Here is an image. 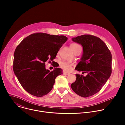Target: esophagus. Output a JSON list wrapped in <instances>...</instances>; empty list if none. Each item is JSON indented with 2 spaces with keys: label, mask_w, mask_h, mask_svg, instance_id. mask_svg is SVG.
<instances>
[{
  "label": "esophagus",
  "mask_w": 125,
  "mask_h": 125,
  "mask_svg": "<svg viewBox=\"0 0 125 125\" xmlns=\"http://www.w3.org/2000/svg\"><path fill=\"white\" fill-rule=\"evenodd\" d=\"M63 74H64V75H69L70 74V73H67V72H63Z\"/></svg>",
  "instance_id": "esophagus-1"
}]
</instances>
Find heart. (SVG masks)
I'll return each instance as SVG.
<instances>
[{
    "instance_id": "heart-1",
    "label": "heart",
    "mask_w": 125,
    "mask_h": 125,
    "mask_svg": "<svg viewBox=\"0 0 125 125\" xmlns=\"http://www.w3.org/2000/svg\"><path fill=\"white\" fill-rule=\"evenodd\" d=\"M75 45H77V44L72 43L70 45V46L72 47ZM60 67L63 69H64L65 71H70L71 70V69H72V64L67 62H61L60 64Z\"/></svg>"
}]
</instances>
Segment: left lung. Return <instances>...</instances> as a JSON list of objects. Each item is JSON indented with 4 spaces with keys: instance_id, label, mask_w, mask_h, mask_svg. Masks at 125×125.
Returning a JSON list of instances; mask_svg holds the SVG:
<instances>
[{
    "instance_id": "left-lung-1",
    "label": "left lung",
    "mask_w": 125,
    "mask_h": 125,
    "mask_svg": "<svg viewBox=\"0 0 125 125\" xmlns=\"http://www.w3.org/2000/svg\"><path fill=\"white\" fill-rule=\"evenodd\" d=\"M72 41L83 48L81 61L75 70L87 75L76 74V80L71 84V88L78 95L87 97L100 91L110 77L112 55L106 44L94 35L83 34L72 38Z\"/></svg>"
}]
</instances>
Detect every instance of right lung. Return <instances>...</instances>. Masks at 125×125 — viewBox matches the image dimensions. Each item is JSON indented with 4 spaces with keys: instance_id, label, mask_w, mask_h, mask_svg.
<instances>
[{
    "instance_id": "right-lung-1",
    "label": "right lung",
    "mask_w": 125,
    "mask_h": 125,
    "mask_svg": "<svg viewBox=\"0 0 125 125\" xmlns=\"http://www.w3.org/2000/svg\"><path fill=\"white\" fill-rule=\"evenodd\" d=\"M67 40L64 35L38 32L29 35L17 46L14 54L13 71L26 91L42 97L52 90L56 78L63 72L59 68L50 72L45 69V63L55 58Z\"/></svg>"
}]
</instances>
